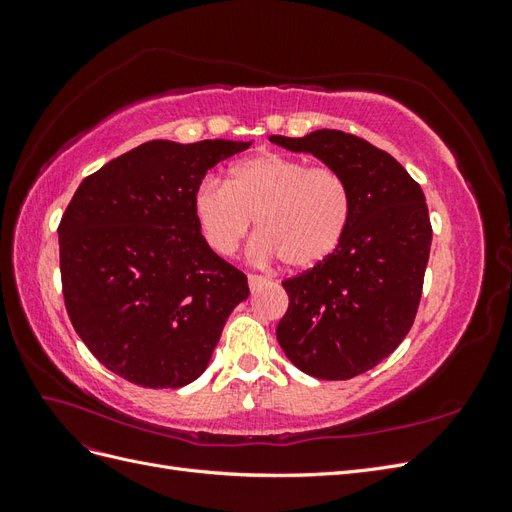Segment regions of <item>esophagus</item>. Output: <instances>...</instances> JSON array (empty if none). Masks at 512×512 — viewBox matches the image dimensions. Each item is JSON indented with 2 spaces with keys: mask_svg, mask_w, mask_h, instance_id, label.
Instances as JSON below:
<instances>
[{
  "mask_svg": "<svg viewBox=\"0 0 512 512\" xmlns=\"http://www.w3.org/2000/svg\"><path fill=\"white\" fill-rule=\"evenodd\" d=\"M247 284H250V288L252 290H258L260 286H265L267 284V277H262V275H247Z\"/></svg>",
  "mask_w": 512,
  "mask_h": 512,
  "instance_id": "1",
  "label": "esophagus"
}]
</instances>
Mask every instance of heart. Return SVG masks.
<instances>
[{
    "label": "heart",
    "mask_w": 512,
    "mask_h": 512,
    "mask_svg": "<svg viewBox=\"0 0 512 512\" xmlns=\"http://www.w3.org/2000/svg\"><path fill=\"white\" fill-rule=\"evenodd\" d=\"M192 205L200 235L215 254L235 252L256 220L254 256L282 258L297 271L327 260L352 218V192L339 170L273 151L232 166L228 183L203 179Z\"/></svg>",
    "instance_id": "obj_1"
}]
</instances>
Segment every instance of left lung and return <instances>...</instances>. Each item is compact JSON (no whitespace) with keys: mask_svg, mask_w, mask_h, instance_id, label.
<instances>
[{"mask_svg":"<svg viewBox=\"0 0 512 512\" xmlns=\"http://www.w3.org/2000/svg\"><path fill=\"white\" fill-rule=\"evenodd\" d=\"M339 170L352 192L344 241L320 265L282 282L288 309L277 342L320 380H348L384 361L408 335L431 247L425 194L389 153L339 130L271 136Z\"/></svg>","mask_w":512,"mask_h":512,"instance_id":"left-lung-1","label":"left lung"}]
</instances>
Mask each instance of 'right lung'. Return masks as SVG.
Masks as SVG:
<instances>
[{
  "label": "right lung",
  "mask_w": 512,
  "mask_h": 512,
  "mask_svg": "<svg viewBox=\"0 0 512 512\" xmlns=\"http://www.w3.org/2000/svg\"><path fill=\"white\" fill-rule=\"evenodd\" d=\"M252 143L149 141L83 179L59 222L74 331L113 374L179 389L209 365L247 277L200 235L194 192Z\"/></svg>",
  "instance_id": "right-lung-1"
}]
</instances>
